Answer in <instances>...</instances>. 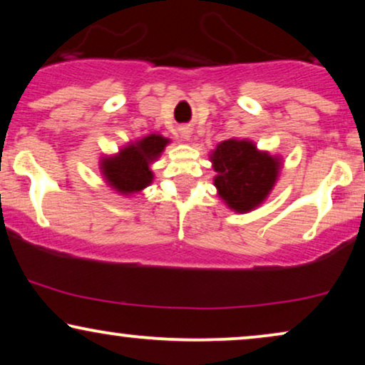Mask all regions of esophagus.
Masks as SVG:
<instances>
[{
  "label": "esophagus",
  "mask_w": 365,
  "mask_h": 365,
  "mask_svg": "<svg viewBox=\"0 0 365 365\" xmlns=\"http://www.w3.org/2000/svg\"><path fill=\"white\" fill-rule=\"evenodd\" d=\"M181 138L186 139V141H187V139H191V129H189V128H181Z\"/></svg>",
  "instance_id": "obj_1"
}]
</instances>
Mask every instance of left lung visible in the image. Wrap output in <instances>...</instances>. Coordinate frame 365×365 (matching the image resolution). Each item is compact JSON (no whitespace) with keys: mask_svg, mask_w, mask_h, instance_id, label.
Wrapping results in <instances>:
<instances>
[{"mask_svg":"<svg viewBox=\"0 0 365 365\" xmlns=\"http://www.w3.org/2000/svg\"><path fill=\"white\" fill-rule=\"evenodd\" d=\"M216 171L214 186L234 212L246 214L261 206L276 186L282 158L261 151L251 139H226L209 154Z\"/></svg>","mask_w":365,"mask_h":365,"instance_id":"1","label":"left lung"}]
</instances>
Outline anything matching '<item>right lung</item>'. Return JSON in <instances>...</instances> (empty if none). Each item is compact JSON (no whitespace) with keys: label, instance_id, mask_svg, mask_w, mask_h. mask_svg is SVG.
I'll use <instances>...</instances> for the list:
<instances>
[{"label":"right lung","instance_id":"add662e5","mask_svg":"<svg viewBox=\"0 0 365 365\" xmlns=\"http://www.w3.org/2000/svg\"><path fill=\"white\" fill-rule=\"evenodd\" d=\"M171 139L153 133L136 141H129L118 153L104 154L99 159V171L104 182L114 189L119 196L131 197L151 186L154 173L151 164L158 161L164 148Z\"/></svg>","mask_w":365,"mask_h":365}]
</instances>
